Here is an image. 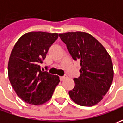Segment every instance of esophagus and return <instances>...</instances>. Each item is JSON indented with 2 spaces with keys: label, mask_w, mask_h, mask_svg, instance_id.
Wrapping results in <instances>:
<instances>
[{
  "label": "esophagus",
  "mask_w": 123,
  "mask_h": 123,
  "mask_svg": "<svg viewBox=\"0 0 123 123\" xmlns=\"http://www.w3.org/2000/svg\"><path fill=\"white\" fill-rule=\"evenodd\" d=\"M66 77H67L66 76H63V77H60L59 79H60V80H61V81H63V80H64V79L66 78Z\"/></svg>",
  "instance_id": "obj_1"
}]
</instances>
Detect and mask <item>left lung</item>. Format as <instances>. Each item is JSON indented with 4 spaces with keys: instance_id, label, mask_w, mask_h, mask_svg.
<instances>
[{
    "instance_id": "8db88e82",
    "label": "left lung",
    "mask_w": 123,
    "mask_h": 123,
    "mask_svg": "<svg viewBox=\"0 0 123 123\" xmlns=\"http://www.w3.org/2000/svg\"><path fill=\"white\" fill-rule=\"evenodd\" d=\"M74 60H80V76L68 92L71 99L81 106H93L101 101L114 77L111 57L103 45L85 32L59 34Z\"/></svg>"
}]
</instances>
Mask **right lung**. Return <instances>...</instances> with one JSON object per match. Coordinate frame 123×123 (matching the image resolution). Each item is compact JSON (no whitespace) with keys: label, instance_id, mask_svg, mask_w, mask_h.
Here are the masks:
<instances>
[{"label":"right lung","instance_id":"1","mask_svg":"<svg viewBox=\"0 0 123 123\" xmlns=\"http://www.w3.org/2000/svg\"><path fill=\"white\" fill-rule=\"evenodd\" d=\"M58 33L30 32L17 41L9 57L8 76L17 95L31 105L49 101L59 77L41 70L40 64Z\"/></svg>","mask_w":123,"mask_h":123}]
</instances>
